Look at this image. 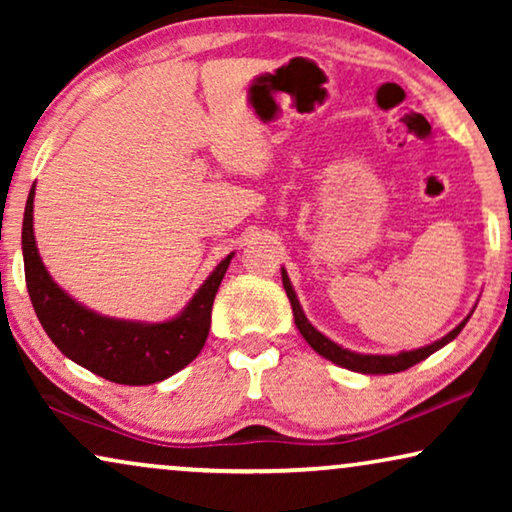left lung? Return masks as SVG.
Wrapping results in <instances>:
<instances>
[{
    "label": "left lung",
    "instance_id": "1",
    "mask_svg": "<svg viewBox=\"0 0 512 512\" xmlns=\"http://www.w3.org/2000/svg\"><path fill=\"white\" fill-rule=\"evenodd\" d=\"M282 282H284V291L286 296L291 300V307H293V319H296V326L298 331L303 333V338L307 340V345H310L314 352H319L324 359L338 363V366L347 368V370H354V373H366V375H391V373H401V370H408L410 366H415V363L424 361L426 356H431L433 352H438L440 347H445L447 342H452L457 335L461 333V328L466 326L468 317L461 321V324L454 328L452 333H447L445 338H440L438 342H433V345H426L422 349H412V352H401V354H394V356H382V354H356V352H349V349H342L340 345H335L333 340H328L326 335H321L317 328H314L307 317L303 314V307H300L298 298H296V291H293V286L289 282V275H286V270L282 268Z\"/></svg>",
    "mask_w": 512,
    "mask_h": 512
}]
</instances>
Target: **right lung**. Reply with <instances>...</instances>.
<instances>
[{"mask_svg": "<svg viewBox=\"0 0 512 512\" xmlns=\"http://www.w3.org/2000/svg\"><path fill=\"white\" fill-rule=\"evenodd\" d=\"M32 212L34 186L27 195L23 216L27 293L48 338L67 359L109 382L139 387V384L163 382L200 354L212 324L216 291L233 254L216 265V270L205 279L179 317L163 324L111 319L86 310L53 282L34 242Z\"/></svg>", "mask_w": 512, "mask_h": 512, "instance_id": "obj_1", "label": "right lung"}]
</instances>
